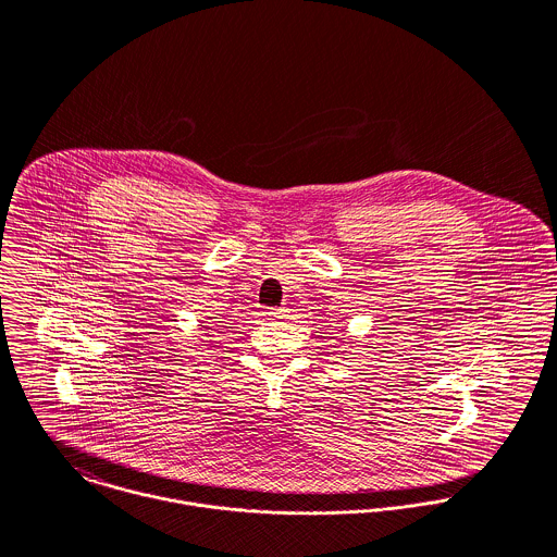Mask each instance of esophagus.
<instances>
[{
  "label": "esophagus",
  "instance_id": "34e87169",
  "mask_svg": "<svg viewBox=\"0 0 557 557\" xmlns=\"http://www.w3.org/2000/svg\"><path fill=\"white\" fill-rule=\"evenodd\" d=\"M287 315H289V309H285V307L274 309V311H270V313H268V318L272 319H285Z\"/></svg>",
  "mask_w": 557,
  "mask_h": 557
}]
</instances>
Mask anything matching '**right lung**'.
Instances as JSON below:
<instances>
[{
    "label": "right lung",
    "instance_id": "add662e5",
    "mask_svg": "<svg viewBox=\"0 0 557 557\" xmlns=\"http://www.w3.org/2000/svg\"><path fill=\"white\" fill-rule=\"evenodd\" d=\"M206 332H208V336H212V327H206Z\"/></svg>",
    "mask_w": 557,
    "mask_h": 557
}]
</instances>
